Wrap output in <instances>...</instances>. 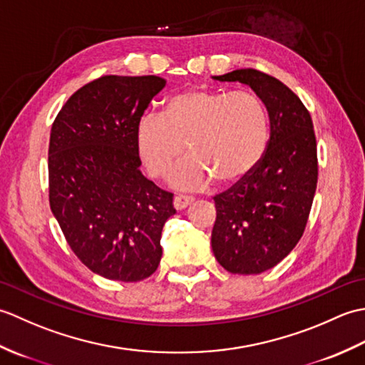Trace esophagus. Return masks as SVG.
<instances>
[{
  "instance_id": "34e87169",
  "label": "esophagus",
  "mask_w": 365,
  "mask_h": 365,
  "mask_svg": "<svg viewBox=\"0 0 365 365\" xmlns=\"http://www.w3.org/2000/svg\"><path fill=\"white\" fill-rule=\"evenodd\" d=\"M192 202H195V197H191V196L178 195L174 197V207L177 208V210H183V208H187Z\"/></svg>"
}]
</instances>
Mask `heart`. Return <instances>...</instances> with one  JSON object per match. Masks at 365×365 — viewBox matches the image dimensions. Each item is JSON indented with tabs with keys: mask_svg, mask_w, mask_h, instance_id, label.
Returning <instances> with one entry per match:
<instances>
[{
	"mask_svg": "<svg viewBox=\"0 0 365 365\" xmlns=\"http://www.w3.org/2000/svg\"><path fill=\"white\" fill-rule=\"evenodd\" d=\"M265 106L251 92L190 88L168 97L163 114H145L135 141L147 174L163 178L185 155L191 158L170 175L178 190H197L215 178L234 187L250 177L267 152Z\"/></svg>",
	"mask_w": 365,
	"mask_h": 365,
	"instance_id": "b5f03b06",
	"label": "heart"
}]
</instances>
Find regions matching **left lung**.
Instances as JSON below:
<instances>
[{"label":"left lung","instance_id":"8db88e82","mask_svg":"<svg viewBox=\"0 0 365 365\" xmlns=\"http://www.w3.org/2000/svg\"><path fill=\"white\" fill-rule=\"evenodd\" d=\"M250 86L265 105L269 141L259 166L215 197L212 250L234 274H260L284 260L304 232L317 188L311 114L284 83L254 68L213 76Z\"/></svg>","mask_w":365,"mask_h":365}]
</instances>
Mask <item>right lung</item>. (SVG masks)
<instances>
[{"label":"right lung","mask_w":365,"mask_h":365,"mask_svg":"<svg viewBox=\"0 0 365 365\" xmlns=\"http://www.w3.org/2000/svg\"><path fill=\"white\" fill-rule=\"evenodd\" d=\"M166 86L160 76L108 75L78 89L53 122L50 207L68 246L92 273L138 282L161 260L173 195L144 177L139 119Z\"/></svg>","instance_id":"1"}]
</instances>
